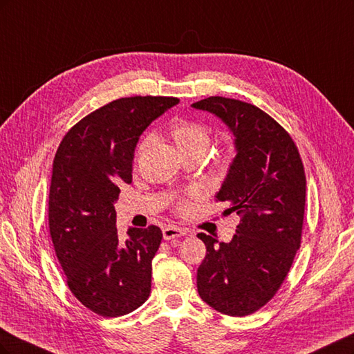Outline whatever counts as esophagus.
<instances>
[{
	"label": "esophagus",
	"mask_w": 354,
	"mask_h": 354,
	"mask_svg": "<svg viewBox=\"0 0 354 354\" xmlns=\"http://www.w3.org/2000/svg\"><path fill=\"white\" fill-rule=\"evenodd\" d=\"M162 233H164V239L169 241V239H176V238H180V236H185L186 230L180 229L177 226H167Z\"/></svg>",
	"instance_id": "obj_1"
}]
</instances>
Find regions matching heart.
Returning <instances> with one entry per match:
<instances>
[{"label":"heart","instance_id":"heart-1","mask_svg":"<svg viewBox=\"0 0 354 354\" xmlns=\"http://www.w3.org/2000/svg\"><path fill=\"white\" fill-rule=\"evenodd\" d=\"M168 134L171 137V140L174 142L176 147L178 149L181 156H202L208 151L211 143V131L208 130V127L195 120H186V118L185 120H177L174 122H171L168 127ZM149 137L142 138V142L138 143L136 151L137 158H140L145 153ZM218 160L221 165H227L232 160V155L229 152H224L220 155ZM177 208L180 211H186L189 208V202L186 199H180L177 202Z\"/></svg>","mask_w":354,"mask_h":354}]
</instances>
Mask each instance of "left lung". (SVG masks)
I'll list each match as a JSON object with an SVG mask.
<instances>
[{
	"mask_svg": "<svg viewBox=\"0 0 354 354\" xmlns=\"http://www.w3.org/2000/svg\"><path fill=\"white\" fill-rule=\"evenodd\" d=\"M192 108L229 125L238 155L217 194L239 224L229 243L198 233L207 255L196 276L201 298L227 316H248L279 291L301 245L306 174L285 128L257 106L211 95Z\"/></svg>",
	"mask_w": 354,
	"mask_h": 354,
	"instance_id": "left-lung-1",
	"label": "left lung"
}]
</instances>
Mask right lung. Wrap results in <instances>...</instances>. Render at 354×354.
<instances>
[{
  "label": "right lung",
  "mask_w": 354,
  "mask_h": 354,
  "mask_svg": "<svg viewBox=\"0 0 354 354\" xmlns=\"http://www.w3.org/2000/svg\"><path fill=\"white\" fill-rule=\"evenodd\" d=\"M177 97L133 95L84 116L63 137L53 162L48 227L73 297L95 315L118 317L151 294L158 226L120 238L113 202L131 183L138 137Z\"/></svg>",
  "instance_id": "obj_1"
}]
</instances>
